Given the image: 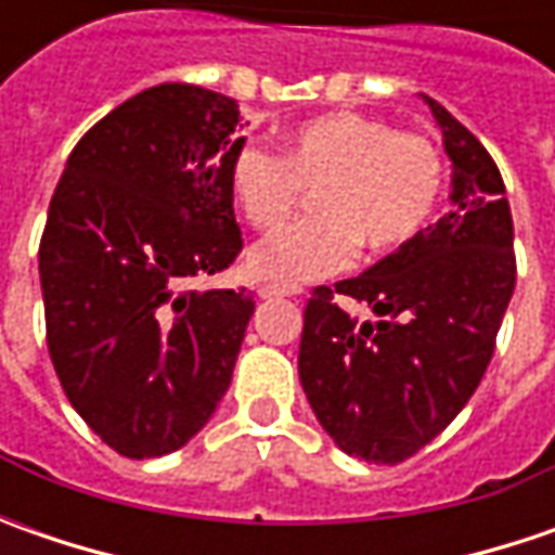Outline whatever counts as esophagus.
I'll return each mask as SVG.
<instances>
[{
  "label": "esophagus",
  "mask_w": 555,
  "mask_h": 555,
  "mask_svg": "<svg viewBox=\"0 0 555 555\" xmlns=\"http://www.w3.org/2000/svg\"><path fill=\"white\" fill-rule=\"evenodd\" d=\"M302 289L289 287V284H262L259 287V296L262 299H284V296H299Z\"/></svg>",
  "instance_id": "34e87169"
}]
</instances>
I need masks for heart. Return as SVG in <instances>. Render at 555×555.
I'll list each match as a JSON object with an SVG mask.
<instances>
[{
	"label": "heart",
	"instance_id": "heart-1",
	"mask_svg": "<svg viewBox=\"0 0 555 555\" xmlns=\"http://www.w3.org/2000/svg\"><path fill=\"white\" fill-rule=\"evenodd\" d=\"M444 160L433 141L367 114H327L293 126L281 154L246 144L228 169V191L246 224L271 231L314 194V219L289 224L246 256L271 284H309L349 266L358 246L383 256L433 222Z\"/></svg>",
	"mask_w": 555,
	"mask_h": 555
}]
</instances>
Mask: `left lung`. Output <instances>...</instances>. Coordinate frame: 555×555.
I'll list each match as a JSON object with an SVG mask.
<instances>
[{
  "instance_id": "obj_1",
  "label": "left lung",
  "mask_w": 555,
  "mask_h": 555,
  "mask_svg": "<svg viewBox=\"0 0 555 555\" xmlns=\"http://www.w3.org/2000/svg\"><path fill=\"white\" fill-rule=\"evenodd\" d=\"M423 101L454 163L451 212L364 274L314 287L299 343L318 423L346 454L386 466L414 457L479 389L516 289L501 169L460 119ZM343 295L377 321L358 325Z\"/></svg>"
}]
</instances>
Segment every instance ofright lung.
<instances>
[{
    "instance_id": "add662e5",
    "label": "right lung",
    "mask_w": 555,
    "mask_h": 555,
    "mask_svg": "<svg viewBox=\"0 0 555 555\" xmlns=\"http://www.w3.org/2000/svg\"><path fill=\"white\" fill-rule=\"evenodd\" d=\"M237 101L163 82L79 139L39 244L46 339L76 414L117 454L179 451L231 386L246 289H197L241 253Z\"/></svg>"
}]
</instances>
